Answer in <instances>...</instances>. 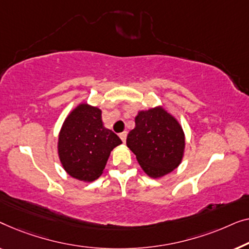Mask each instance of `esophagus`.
I'll return each mask as SVG.
<instances>
[{
	"label": "esophagus",
	"instance_id": "obj_1",
	"mask_svg": "<svg viewBox=\"0 0 249 249\" xmlns=\"http://www.w3.org/2000/svg\"><path fill=\"white\" fill-rule=\"evenodd\" d=\"M126 136H127V132H122L121 134H120V138H121V140H122V141H123L124 143H125V141H126Z\"/></svg>",
	"mask_w": 249,
	"mask_h": 249
}]
</instances>
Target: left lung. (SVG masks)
Here are the masks:
<instances>
[{"label": "left lung", "mask_w": 249, "mask_h": 249, "mask_svg": "<svg viewBox=\"0 0 249 249\" xmlns=\"http://www.w3.org/2000/svg\"><path fill=\"white\" fill-rule=\"evenodd\" d=\"M126 145L135 155L143 171L159 179L179 166L186 140L177 118L159 105L138 111L135 127L129 131Z\"/></svg>", "instance_id": "obj_1"}]
</instances>
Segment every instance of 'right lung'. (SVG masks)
I'll list each match as a JSON object with an SVG mask.
<instances>
[{
    "label": "right lung",
    "mask_w": 249,
    "mask_h": 249,
    "mask_svg": "<svg viewBox=\"0 0 249 249\" xmlns=\"http://www.w3.org/2000/svg\"><path fill=\"white\" fill-rule=\"evenodd\" d=\"M120 144L121 139L104 126L100 108L80 103L61 126L57 155L70 176L90 183L103 175L110 152Z\"/></svg>",
    "instance_id": "add662e5"
}]
</instances>
